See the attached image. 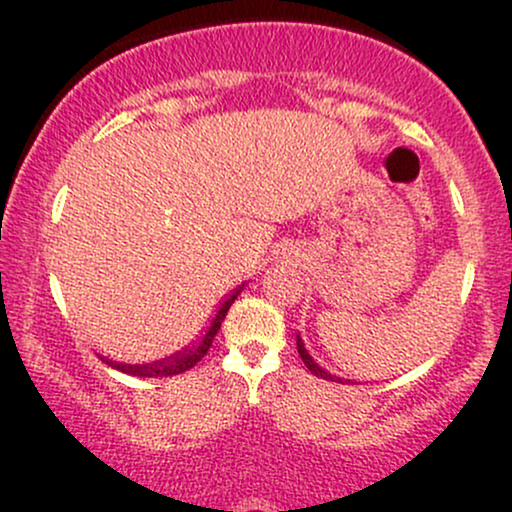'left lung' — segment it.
I'll use <instances>...</instances> for the list:
<instances>
[{
  "label": "left lung",
  "instance_id": "left-lung-1",
  "mask_svg": "<svg viewBox=\"0 0 512 512\" xmlns=\"http://www.w3.org/2000/svg\"><path fill=\"white\" fill-rule=\"evenodd\" d=\"M296 344H298V354H301V358H303V363H305V368L310 370V373L313 375H317V378H322V380H339V378H334V375H330L327 373V370H322L320 366H317V363L313 361V358H310V354L308 351H305V346H303V342H301V337L296 339Z\"/></svg>",
  "mask_w": 512,
  "mask_h": 512
}]
</instances>
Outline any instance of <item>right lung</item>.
<instances>
[{
    "mask_svg": "<svg viewBox=\"0 0 512 512\" xmlns=\"http://www.w3.org/2000/svg\"><path fill=\"white\" fill-rule=\"evenodd\" d=\"M236 298H238V291L233 293V296L228 298V301L221 305L219 315H216L214 322H211L209 332L204 334L202 344L195 346V349H185V351H180V354H175V356H170V358H163V361L146 363V366H127V363H115V361H108V358H103V361L108 363V366L122 370V373L139 375V378H168V375H180V373H185V370H190L192 366H197V363L202 361L204 356H207V351L211 349V342H214L216 332L221 330L223 317H226L228 308H231Z\"/></svg>",
    "mask_w": 512,
    "mask_h": 512,
    "instance_id": "right-lung-1",
    "label": "right lung"
}]
</instances>
